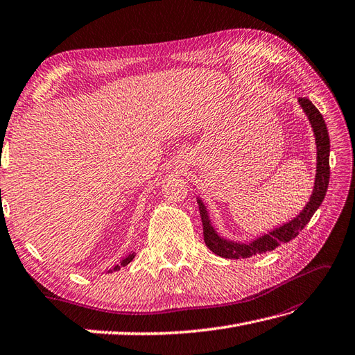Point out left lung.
<instances>
[{
	"mask_svg": "<svg viewBox=\"0 0 355 355\" xmlns=\"http://www.w3.org/2000/svg\"><path fill=\"white\" fill-rule=\"evenodd\" d=\"M299 104L303 108V112L308 116L311 127H313L315 146H317V167H315V182L314 190L311 194L309 202L305 208L295 216L294 219L284 223L272 231H268L266 234L259 236L257 239H252L250 242H234L228 241L225 237H220L218 231L214 230L209 220V216L207 211V207L202 199L198 198L199 213L202 219V225H204V241L207 247L211 250L214 254L225 259H247L256 254H262L266 251H272L277 248L280 243L289 242L291 239L297 236L300 231L305 228L306 223L313 218V214L317 211V208L324 199V194L328 190L329 184V135L327 124L322 113L317 110L315 105L306 98H299Z\"/></svg>",
	"mask_w": 355,
	"mask_h": 355,
	"instance_id": "left-lung-1",
	"label": "left lung"
}]
</instances>
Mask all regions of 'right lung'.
<instances>
[{
    "label": "right lung",
    "mask_w": 355,
    "mask_h": 355,
    "mask_svg": "<svg viewBox=\"0 0 355 355\" xmlns=\"http://www.w3.org/2000/svg\"><path fill=\"white\" fill-rule=\"evenodd\" d=\"M135 259V252H130V254L127 256V257H124L121 260V263L119 265H114L112 270H108V272H112V271H118V270H121V266H125V265H128L130 262H132V260Z\"/></svg>",
    "instance_id": "right-lung-1"
}]
</instances>
